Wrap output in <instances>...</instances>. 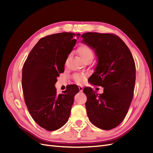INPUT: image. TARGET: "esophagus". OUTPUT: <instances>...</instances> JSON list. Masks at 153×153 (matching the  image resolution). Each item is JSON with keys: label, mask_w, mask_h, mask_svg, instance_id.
Listing matches in <instances>:
<instances>
[{"label": "esophagus", "mask_w": 153, "mask_h": 153, "mask_svg": "<svg viewBox=\"0 0 153 153\" xmlns=\"http://www.w3.org/2000/svg\"><path fill=\"white\" fill-rule=\"evenodd\" d=\"M79 90L80 92L83 91V87L82 86H79Z\"/></svg>", "instance_id": "esophagus-1"}]
</instances>
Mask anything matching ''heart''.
Returning a JSON list of instances; mask_svg holds the SVG:
<instances>
[{
  "instance_id": "1",
  "label": "heart",
  "mask_w": 153,
  "mask_h": 153,
  "mask_svg": "<svg viewBox=\"0 0 153 153\" xmlns=\"http://www.w3.org/2000/svg\"><path fill=\"white\" fill-rule=\"evenodd\" d=\"M77 52L79 55L81 56L82 60L84 62H86L88 60H93L94 56V53L92 49L88 46L86 44H81L77 49ZM73 79H74L76 83L79 85H81L85 81L86 77L85 75L79 74H76L73 76Z\"/></svg>"
}]
</instances>
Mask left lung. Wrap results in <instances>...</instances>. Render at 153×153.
I'll list each match as a JSON object with an SVG mask.
<instances>
[{
    "label": "left lung",
    "instance_id": "8db88e82",
    "mask_svg": "<svg viewBox=\"0 0 153 153\" xmlns=\"http://www.w3.org/2000/svg\"><path fill=\"white\" fill-rule=\"evenodd\" d=\"M81 37L82 43L94 50L97 57L90 83L103 88L102 94L90 87L84 88L87 115L93 125L109 130L123 121L130 106L136 77L135 62L129 48L114 34L87 32Z\"/></svg>",
    "mask_w": 153,
    "mask_h": 153
}]
</instances>
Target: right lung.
Returning a JSON list of instances; mask_svg holds the SVG:
<instances>
[{
	"mask_svg": "<svg viewBox=\"0 0 153 153\" xmlns=\"http://www.w3.org/2000/svg\"><path fill=\"white\" fill-rule=\"evenodd\" d=\"M79 36L62 32L41 38L23 65L25 102L33 120L46 130H56L67 122L74 98L79 90L77 85H71L58 95L55 86Z\"/></svg>",
	"mask_w": 153,
	"mask_h": 153,
	"instance_id": "obj_1",
	"label": "right lung"
}]
</instances>
